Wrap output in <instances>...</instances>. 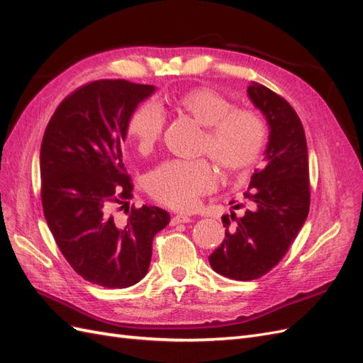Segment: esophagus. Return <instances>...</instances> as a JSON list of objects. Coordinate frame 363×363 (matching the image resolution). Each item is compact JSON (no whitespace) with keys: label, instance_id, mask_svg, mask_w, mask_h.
Returning <instances> with one entry per match:
<instances>
[{"label":"esophagus","instance_id":"esophagus-1","mask_svg":"<svg viewBox=\"0 0 363 363\" xmlns=\"http://www.w3.org/2000/svg\"><path fill=\"white\" fill-rule=\"evenodd\" d=\"M191 218L186 216V215H175L171 218V225H177V224H184V223H189Z\"/></svg>","mask_w":363,"mask_h":363}]
</instances>
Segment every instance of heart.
Listing matches in <instances>:
<instances>
[{"mask_svg":"<svg viewBox=\"0 0 363 363\" xmlns=\"http://www.w3.org/2000/svg\"><path fill=\"white\" fill-rule=\"evenodd\" d=\"M175 108L204 127L201 155H208L228 177L250 172L268 142V123L255 108L233 107L227 96L212 87H194L172 100ZM164 116L156 104L145 103L131 113L127 133L140 155H150L162 138ZM218 174L206 160H169L152 169L145 189L152 200L174 208L189 211L201 195L215 189Z\"/></svg>","mask_w":363,"mask_h":363,"instance_id":"1","label":"heart"}]
</instances>
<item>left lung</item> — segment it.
<instances>
[{"label":"left lung","mask_w":363,"mask_h":363,"mask_svg":"<svg viewBox=\"0 0 363 363\" xmlns=\"http://www.w3.org/2000/svg\"><path fill=\"white\" fill-rule=\"evenodd\" d=\"M248 96L269 124L267 164L252 174L245 213L224 215L225 238L208 262L224 277L248 281L265 276L286 255L311 206L307 144L301 121L283 96L252 82Z\"/></svg>","instance_id":"8db88e82"}]
</instances>
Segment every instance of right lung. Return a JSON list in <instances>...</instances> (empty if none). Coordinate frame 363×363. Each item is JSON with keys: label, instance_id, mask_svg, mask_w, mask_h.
<instances>
[{"label": "right lung", "instance_id": "obj_1", "mask_svg": "<svg viewBox=\"0 0 363 363\" xmlns=\"http://www.w3.org/2000/svg\"><path fill=\"white\" fill-rule=\"evenodd\" d=\"M152 92L155 86L127 80L86 83L59 104L42 139L40 199L48 227L72 269L108 289L145 277L152 239L169 224V213L155 206H131L124 225L113 215L133 199L121 151L128 119Z\"/></svg>", "mask_w": 363, "mask_h": 363}]
</instances>
